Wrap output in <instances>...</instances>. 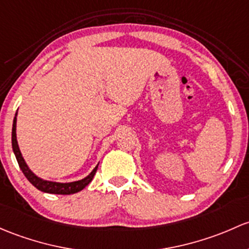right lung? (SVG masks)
<instances>
[{
	"instance_id": "right-lung-1",
	"label": "right lung",
	"mask_w": 249,
	"mask_h": 249,
	"mask_svg": "<svg viewBox=\"0 0 249 249\" xmlns=\"http://www.w3.org/2000/svg\"><path fill=\"white\" fill-rule=\"evenodd\" d=\"M12 146L13 151L15 154V158L18 160V163H19L20 169L22 171L25 177L27 178L28 181L33 185L36 188H38L39 191H43L46 193H52V195H72V193L80 192L81 190H83L88 184L93 180L94 175H95L98 166L93 169V172L90 173L88 177H86L85 179L78 180V181L74 182H67V184H62V182H52V181H46V180L40 179L36 175H35L28 168V166L26 164L25 160H23L22 155H21V151L18 145L17 141V117H14L13 120V129H12Z\"/></svg>"
}]
</instances>
